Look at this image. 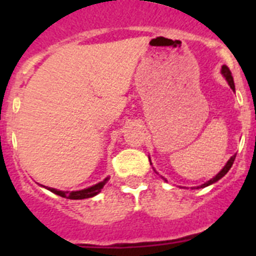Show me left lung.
I'll return each instance as SVG.
<instances>
[{
  "label": "left lung",
  "instance_id": "1",
  "mask_svg": "<svg viewBox=\"0 0 256 256\" xmlns=\"http://www.w3.org/2000/svg\"><path fill=\"white\" fill-rule=\"evenodd\" d=\"M220 72H222V74H223V76H224V78H226V80H227L228 86H230V87L232 88V90H234V78H232V74H230V69H228V68L226 66V65H223V66H222ZM148 159H150V158H148ZM234 159H236V155L230 156V159L228 160L227 162H226V165H224V166H223V169H222V170L219 172L218 174H216V177H212V180H208V182L202 183L201 186H198V188H204V187L210 186V184L218 182V180H220V178L224 177L226 174L228 173V170H230V166H232V164H234ZM150 164H151V162H150Z\"/></svg>",
  "mask_w": 256,
  "mask_h": 256
}]
</instances>
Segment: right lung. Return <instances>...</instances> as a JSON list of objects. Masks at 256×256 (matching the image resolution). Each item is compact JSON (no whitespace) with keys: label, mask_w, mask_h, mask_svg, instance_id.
<instances>
[{"label":"right lung","mask_w":256,"mask_h":256,"mask_svg":"<svg viewBox=\"0 0 256 256\" xmlns=\"http://www.w3.org/2000/svg\"><path fill=\"white\" fill-rule=\"evenodd\" d=\"M108 180H110V178L106 177L105 180L96 183V184H94V186L88 187V188L79 190V191H60V190L52 188V187H46V186H42V187H44V188L51 191L52 194H55V195L61 196V198H70V200H83V198H90L98 195V194L101 192V190L104 188V186L108 183Z\"/></svg>","instance_id":"obj_1"}]
</instances>
